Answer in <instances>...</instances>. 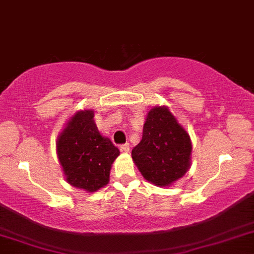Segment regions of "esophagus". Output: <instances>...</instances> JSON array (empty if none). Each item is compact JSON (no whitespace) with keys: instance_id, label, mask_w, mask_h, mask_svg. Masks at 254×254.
<instances>
[{"instance_id":"1","label":"esophagus","mask_w":254,"mask_h":254,"mask_svg":"<svg viewBox=\"0 0 254 254\" xmlns=\"http://www.w3.org/2000/svg\"><path fill=\"white\" fill-rule=\"evenodd\" d=\"M121 150L122 152H125V153H127V152H130V143H123L122 146H121Z\"/></svg>"}]
</instances>
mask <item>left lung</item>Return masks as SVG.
Returning a JSON list of instances; mask_svg holds the SVG:
<instances>
[{"instance_id": "left-lung-1", "label": "left lung", "mask_w": 254, "mask_h": 254, "mask_svg": "<svg viewBox=\"0 0 254 254\" xmlns=\"http://www.w3.org/2000/svg\"><path fill=\"white\" fill-rule=\"evenodd\" d=\"M190 153V137L176 118L166 107H154L147 114L142 140L131 157L147 181L165 187L185 176Z\"/></svg>"}]
</instances>
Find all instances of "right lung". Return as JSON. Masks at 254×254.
Returning a JSON list of instances; mask_svg holds the SVG:
<instances>
[{
    "instance_id": "add662e5",
    "label": "right lung",
    "mask_w": 254,
    "mask_h": 254,
    "mask_svg": "<svg viewBox=\"0 0 254 254\" xmlns=\"http://www.w3.org/2000/svg\"><path fill=\"white\" fill-rule=\"evenodd\" d=\"M93 111L74 114L58 138V157L66 181L76 188L95 191L110 181L119 149L104 137L94 122Z\"/></svg>"
}]
</instances>
